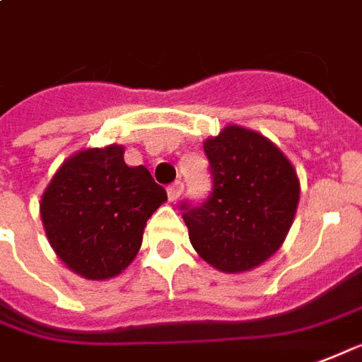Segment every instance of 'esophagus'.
I'll list each match as a JSON object with an SVG mask.
<instances>
[{
    "label": "esophagus",
    "mask_w": 362,
    "mask_h": 362,
    "mask_svg": "<svg viewBox=\"0 0 362 362\" xmlns=\"http://www.w3.org/2000/svg\"><path fill=\"white\" fill-rule=\"evenodd\" d=\"M181 192H183V183L181 181H175V183H171L168 187V199L170 200H177L181 197Z\"/></svg>",
    "instance_id": "1"
}]
</instances>
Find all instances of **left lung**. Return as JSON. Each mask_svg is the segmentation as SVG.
Masks as SVG:
<instances>
[{
	"instance_id": "8db88e82",
	"label": "left lung",
	"mask_w": 362,
	"mask_h": 362,
	"mask_svg": "<svg viewBox=\"0 0 362 362\" xmlns=\"http://www.w3.org/2000/svg\"><path fill=\"white\" fill-rule=\"evenodd\" d=\"M212 192L181 204L194 250L226 274L260 266L286 241L299 204V177L264 134L228 125L204 141Z\"/></svg>"
}]
</instances>
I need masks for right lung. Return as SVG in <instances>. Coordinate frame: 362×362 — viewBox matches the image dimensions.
<instances>
[{"label": "right lung", "mask_w": 362, "mask_h": 362, "mask_svg": "<svg viewBox=\"0 0 362 362\" xmlns=\"http://www.w3.org/2000/svg\"><path fill=\"white\" fill-rule=\"evenodd\" d=\"M125 148L76 152L55 171L40 200L47 241L69 270L110 279L125 270L142 245L152 214L168 200L144 165L131 168Z\"/></svg>", "instance_id": "add662e5"}]
</instances>
